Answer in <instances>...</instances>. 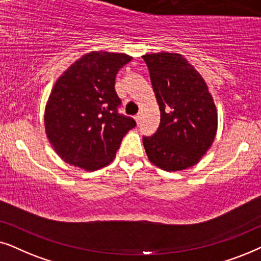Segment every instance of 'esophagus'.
Wrapping results in <instances>:
<instances>
[{
	"label": "esophagus",
	"mask_w": 261,
	"mask_h": 261,
	"mask_svg": "<svg viewBox=\"0 0 261 261\" xmlns=\"http://www.w3.org/2000/svg\"><path fill=\"white\" fill-rule=\"evenodd\" d=\"M135 120H136L137 125H140V123H141V114H137V116L135 117Z\"/></svg>",
	"instance_id": "1"
}]
</instances>
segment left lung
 I'll return each mask as SVG.
<instances>
[{"label": "left lung", "mask_w": 261, "mask_h": 261, "mask_svg": "<svg viewBox=\"0 0 261 261\" xmlns=\"http://www.w3.org/2000/svg\"><path fill=\"white\" fill-rule=\"evenodd\" d=\"M158 101L160 125L143 137L152 165L176 172L197 165L213 145L218 117L205 80L182 55L152 52L142 56Z\"/></svg>", "instance_id": "8db88e82"}]
</instances>
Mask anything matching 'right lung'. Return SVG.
Listing matches in <instances>:
<instances>
[{"instance_id":"obj_1","label":"right lung","mask_w":261,"mask_h":261,"mask_svg":"<svg viewBox=\"0 0 261 261\" xmlns=\"http://www.w3.org/2000/svg\"><path fill=\"white\" fill-rule=\"evenodd\" d=\"M131 60L120 52H87L55 82L45 106V133L64 162L87 172L102 168L136 126L133 118L118 114L114 90L117 72Z\"/></svg>"}]
</instances>
